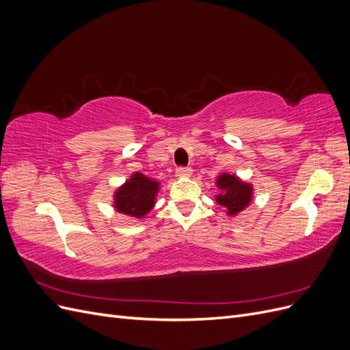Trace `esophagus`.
Masks as SVG:
<instances>
[{
    "label": "esophagus",
    "mask_w": 350,
    "mask_h": 350,
    "mask_svg": "<svg viewBox=\"0 0 350 350\" xmlns=\"http://www.w3.org/2000/svg\"><path fill=\"white\" fill-rule=\"evenodd\" d=\"M176 175L188 178V176L193 175V169L191 167H185V166H179V167H176Z\"/></svg>",
    "instance_id": "esophagus-1"
}]
</instances>
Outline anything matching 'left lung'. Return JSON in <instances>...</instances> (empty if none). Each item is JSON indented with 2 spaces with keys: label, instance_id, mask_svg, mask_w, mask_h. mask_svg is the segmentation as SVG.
Masks as SVG:
<instances>
[{
  "label": "left lung",
  "instance_id": "8db88e82",
  "mask_svg": "<svg viewBox=\"0 0 350 350\" xmlns=\"http://www.w3.org/2000/svg\"><path fill=\"white\" fill-rule=\"evenodd\" d=\"M216 184L221 191L216 196V201L228 208L229 216H237L239 211L250 206L252 198L251 184L243 183L238 176L230 174H221Z\"/></svg>",
  "mask_w": 350,
  "mask_h": 350
}]
</instances>
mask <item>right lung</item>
Wrapping results in <instances>:
<instances>
[{
    "instance_id": "obj_1",
    "label": "right lung",
    "mask_w": 350,
    "mask_h": 350,
    "mask_svg": "<svg viewBox=\"0 0 350 350\" xmlns=\"http://www.w3.org/2000/svg\"><path fill=\"white\" fill-rule=\"evenodd\" d=\"M159 191V183L140 172L133 176L113 196V207L122 215L133 217H144L154 206Z\"/></svg>"
}]
</instances>
